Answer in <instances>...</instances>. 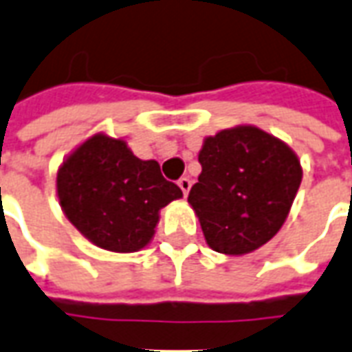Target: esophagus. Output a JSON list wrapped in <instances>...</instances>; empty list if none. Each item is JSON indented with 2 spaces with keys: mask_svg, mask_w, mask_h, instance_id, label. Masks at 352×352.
<instances>
[{
  "mask_svg": "<svg viewBox=\"0 0 352 352\" xmlns=\"http://www.w3.org/2000/svg\"><path fill=\"white\" fill-rule=\"evenodd\" d=\"M177 184H179V188H181L184 196H186V194H188V190H190L192 181H190V179H188V177H181V179L177 181Z\"/></svg>",
  "mask_w": 352,
  "mask_h": 352,
  "instance_id": "34e87169",
  "label": "esophagus"
}]
</instances>
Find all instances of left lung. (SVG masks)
<instances>
[{
    "instance_id": "1",
    "label": "left lung",
    "mask_w": 352,
    "mask_h": 352,
    "mask_svg": "<svg viewBox=\"0 0 352 352\" xmlns=\"http://www.w3.org/2000/svg\"><path fill=\"white\" fill-rule=\"evenodd\" d=\"M201 173L188 194L206 241L224 254H247L272 239L302 183L300 162L283 141L254 126L207 138Z\"/></svg>"
}]
</instances>
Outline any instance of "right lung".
Listing matches in <instances>:
<instances>
[{
  "label": "right lung",
  "mask_w": 352,
  "mask_h": 352,
  "mask_svg": "<svg viewBox=\"0 0 352 352\" xmlns=\"http://www.w3.org/2000/svg\"><path fill=\"white\" fill-rule=\"evenodd\" d=\"M58 198L80 234L113 252L143 249L158 211L183 192L162 175L158 162L139 160L122 139L94 135L64 162Z\"/></svg>",
  "instance_id": "right-lung-1"
}]
</instances>
